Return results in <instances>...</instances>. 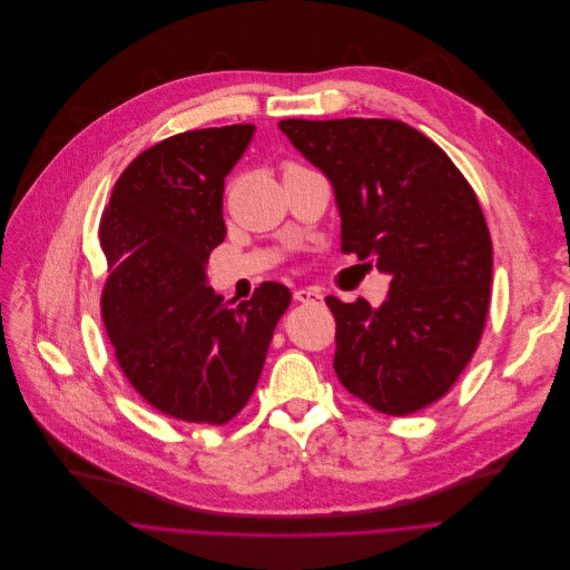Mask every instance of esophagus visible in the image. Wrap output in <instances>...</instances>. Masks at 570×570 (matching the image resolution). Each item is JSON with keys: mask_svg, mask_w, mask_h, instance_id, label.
<instances>
[{"mask_svg": "<svg viewBox=\"0 0 570 570\" xmlns=\"http://www.w3.org/2000/svg\"><path fill=\"white\" fill-rule=\"evenodd\" d=\"M294 299L302 302V304H322V292L320 289H313V287H302L294 292Z\"/></svg>", "mask_w": 570, "mask_h": 570, "instance_id": "34e87169", "label": "esophagus"}]
</instances>
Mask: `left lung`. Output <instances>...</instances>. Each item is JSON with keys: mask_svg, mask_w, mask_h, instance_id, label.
<instances>
[{"mask_svg": "<svg viewBox=\"0 0 570 570\" xmlns=\"http://www.w3.org/2000/svg\"><path fill=\"white\" fill-rule=\"evenodd\" d=\"M278 127L330 178L341 250L392 278L381 308L327 296L338 381L385 415L426 409L471 362L490 311L492 238L473 187L399 120L289 118Z\"/></svg>", "mask_w": 570, "mask_h": 570, "instance_id": "left-lung-1", "label": "left lung"}]
</instances>
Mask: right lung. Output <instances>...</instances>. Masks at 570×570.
<instances>
[{
  "label": "right lung",
  "instance_id": "add662e5",
  "mask_svg": "<svg viewBox=\"0 0 570 570\" xmlns=\"http://www.w3.org/2000/svg\"><path fill=\"white\" fill-rule=\"evenodd\" d=\"M255 125L183 131L144 150L118 178L99 240L108 262L101 317L131 387L185 422L227 424L253 396L292 294L262 283L225 302L206 264L225 240V178Z\"/></svg>",
  "mask_w": 570,
  "mask_h": 570
}]
</instances>
